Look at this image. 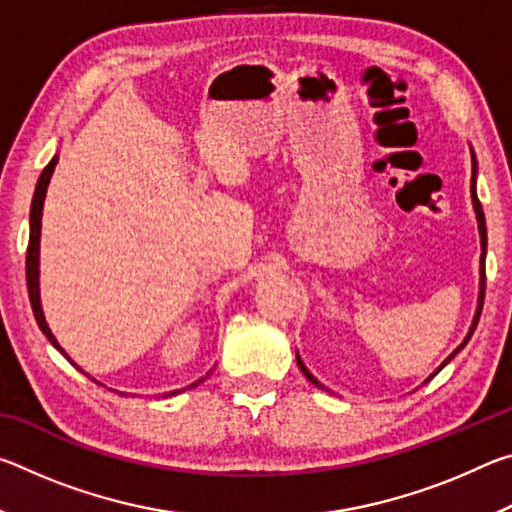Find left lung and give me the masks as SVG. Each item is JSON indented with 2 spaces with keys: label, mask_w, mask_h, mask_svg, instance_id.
I'll return each instance as SVG.
<instances>
[{
  "label": "left lung",
  "mask_w": 512,
  "mask_h": 512,
  "mask_svg": "<svg viewBox=\"0 0 512 512\" xmlns=\"http://www.w3.org/2000/svg\"><path fill=\"white\" fill-rule=\"evenodd\" d=\"M476 160H474V155H472V185H470V189H472V203H474V212H476V221H479V232H481V289H479V307H476V314H474V320H472V327H470V332H467V336H465V341L458 345V348L449 354L447 357V361L443 363V366H440L438 370H443L449 361H452L458 352H461L465 345H467V341L472 339V334H474V329H476V325H479V318H481V309H483V298H485V246H488V232H485V216H483V207H481V201H479V196H476ZM296 361H298V368L302 370V375H305L311 384H316V386H320L323 388V384H318V379L311 375V372L305 368V363L300 361V357L296 354ZM436 370V372H438ZM436 372H433V375H436ZM431 375V377H433Z\"/></svg>",
  "instance_id": "left-lung-1"
}]
</instances>
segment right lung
Instances as JSON below:
<instances>
[{"instance_id": "1", "label": "right lung", "mask_w": 512, "mask_h": 512, "mask_svg": "<svg viewBox=\"0 0 512 512\" xmlns=\"http://www.w3.org/2000/svg\"><path fill=\"white\" fill-rule=\"evenodd\" d=\"M58 158L54 155L51 162L47 164L45 169H42L40 178H38V185H36V194H33V201H31V232H29V248H27V289H29V300H31V307H33V316L38 320V327L42 329V334L47 336L54 345L56 350H60L65 354V350L60 348L58 341L54 339V334H51V329L45 323V316H42V307H40V284H38V259H40V221H42V203H45V194H47V185H49V178L51 173H54ZM67 357V354H65ZM69 359V357H67ZM203 381V379H198ZM196 381V384H198ZM192 384V386H196Z\"/></svg>"}]
</instances>
